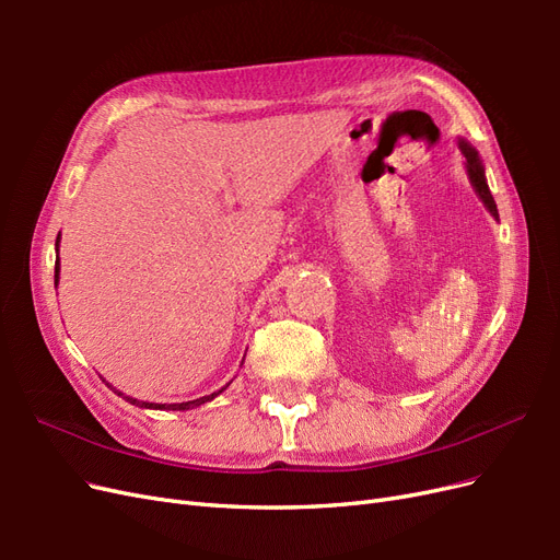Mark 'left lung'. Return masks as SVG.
<instances>
[{
  "instance_id": "8db88e82",
  "label": "left lung",
  "mask_w": 560,
  "mask_h": 560,
  "mask_svg": "<svg viewBox=\"0 0 560 560\" xmlns=\"http://www.w3.org/2000/svg\"><path fill=\"white\" fill-rule=\"evenodd\" d=\"M460 149H463V154H465V159H467V173H469V179H471V184H474V189H477V194L481 196L483 206L490 210V214H493V217L498 219L495 198H493V194H490L488 184H486L483 165H481V161H479V156H477V151H474L467 142H460Z\"/></svg>"
}]
</instances>
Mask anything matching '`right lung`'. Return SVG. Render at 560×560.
Returning a JSON list of instances; mask_svg holds the SVG:
<instances>
[{"label":"right lung","instance_id":"obj_1","mask_svg":"<svg viewBox=\"0 0 560 560\" xmlns=\"http://www.w3.org/2000/svg\"><path fill=\"white\" fill-rule=\"evenodd\" d=\"M58 243H60V238L56 241V247H58ZM58 273H60V268H58V261H56V284H58ZM112 387V385H109ZM114 389V387H112ZM222 389H226V387H222ZM222 389H219V393H222ZM116 395H121L118 393V389H114ZM219 393H212V395H208V397H200V399H194V401H182V404H149V401H138V399H132V397H124L126 401H130V404H135V406H142V409H171V411H184V409H194V406H200V404H206V401H210V399H214Z\"/></svg>","mask_w":560,"mask_h":560}]
</instances>
